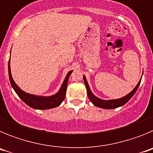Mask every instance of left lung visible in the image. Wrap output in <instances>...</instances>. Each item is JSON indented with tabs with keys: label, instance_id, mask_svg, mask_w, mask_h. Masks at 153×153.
Instances as JSON below:
<instances>
[{
	"label": "left lung",
	"instance_id": "left-lung-1",
	"mask_svg": "<svg viewBox=\"0 0 153 153\" xmlns=\"http://www.w3.org/2000/svg\"><path fill=\"white\" fill-rule=\"evenodd\" d=\"M83 80H84L85 86H86V91H87V96H88L90 100L93 102V104L94 106H97V107L102 108V109H115V108L120 107V106H122L123 105H125L128 101L133 97V95L135 94V93L136 92L137 89L139 88L140 86V83H141V79L139 81L138 84L136 85V87H135L129 94H127L125 97H122V98L117 99V100H101V99L98 98L96 96L93 95V93L91 92L90 86H89L88 83H87V80L86 79V76H83Z\"/></svg>",
	"mask_w": 153,
	"mask_h": 153
}]
</instances>
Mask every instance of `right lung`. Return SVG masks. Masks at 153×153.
<instances>
[{
  "instance_id": "1",
  "label": "right lung",
  "mask_w": 153,
  "mask_h": 153,
  "mask_svg": "<svg viewBox=\"0 0 153 153\" xmlns=\"http://www.w3.org/2000/svg\"><path fill=\"white\" fill-rule=\"evenodd\" d=\"M73 70L68 72L67 76L63 81V84L60 87V90L54 94V95L51 96V97H42V96H35L33 94L26 93L23 91L15 83L12 78L11 73H10V60L8 62V74H9V78H10V82L12 87L16 92L20 98L24 101L27 105L30 106L31 108L36 109H52V108L60 106L61 102L64 100L65 97H66V91H67V83H68V79L70 77V74H72Z\"/></svg>"
}]
</instances>
